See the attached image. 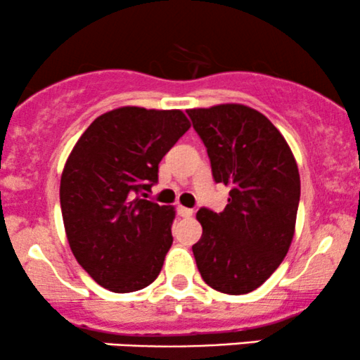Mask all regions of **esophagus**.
Here are the masks:
<instances>
[{
	"mask_svg": "<svg viewBox=\"0 0 360 360\" xmlns=\"http://www.w3.org/2000/svg\"><path fill=\"white\" fill-rule=\"evenodd\" d=\"M177 214L183 218H189L193 214L191 208H186V206H177Z\"/></svg>",
	"mask_w": 360,
	"mask_h": 360,
	"instance_id": "obj_1",
	"label": "esophagus"
}]
</instances>
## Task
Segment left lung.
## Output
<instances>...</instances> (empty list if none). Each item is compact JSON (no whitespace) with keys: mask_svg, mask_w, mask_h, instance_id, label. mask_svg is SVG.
Masks as SVG:
<instances>
[{"mask_svg":"<svg viewBox=\"0 0 360 360\" xmlns=\"http://www.w3.org/2000/svg\"><path fill=\"white\" fill-rule=\"evenodd\" d=\"M203 140L213 179L229 186L221 213H196L203 235L193 245L198 271L225 295H247L279 267L292 242L300 172L281 131L245 105L186 110Z\"/></svg>","mask_w":360,"mask_h":360,"instance_id":"1","label":"left lung"}]
</instances>
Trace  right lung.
<instances>
[{"label":"right lung","mask_w":360,"mask_h":360,"mask_svg":"<svg viewBox=\"0 0 360 360\" xmlns=\"http://www.w3.org/2000/svg\"><path fill=\"white\" fill-rule=\"evenodd\" d=\"M189 127L181 110L122 106L94 120L68 157L60 177L65 235L100 286L131 292L159 276L176 212L143 198Z\"/></svg>","instance_id":"1"}]
</instances>
